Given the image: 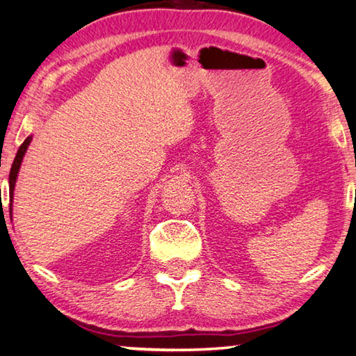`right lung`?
Returning <instances> with one entry per match:
<instances>
[{"instance_id": "obj_1", "label": "right lung", "mask_w": 356, "mask_h": 356, "mask_svg": "<svg viewBox=\"0 0 356 356\" xmlns=\"http://www.w3.org/2000/svg\"><path fill=\"white\" fill-rule=\"evenodd\" d=\"M31 140V137H26L24 140V144L19 147L17 150V155L14 158V163H13V168H10V172H9V198L13 201V195H14V185H15V179H17V174H19V168H20V163H22V158L26 152V147H29Z\"/></svg>"}]
</instances>
